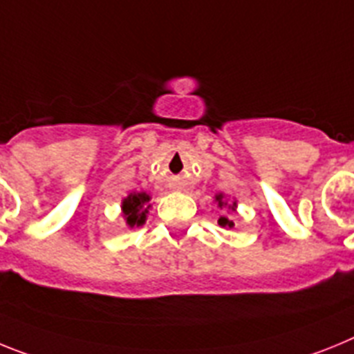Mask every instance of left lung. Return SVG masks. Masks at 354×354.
<instances>
[{
  "instance_id": "obj_1",
  "label": "left lung",
  "mask_w": 354,
  "mask_h": 354,
  "mask_svg": "<svg viewBox=\"0 0 354 354\" xmlns=\"http://www.w3.org/2000/svg\"><path fill=\"white\" fill-rule=\"evenodd\" d=\"M215 201H217V207L219 208H224L226 205H228V201L224 199V194L215 196ZM235 208H236V201H233L232 205H228V210L232 212V214L235 212ZM217 223H219V226H223V228H233V226H235V224H233V221L230 219V217H226V215H221Z\"/></svg>"
}]
</instances>
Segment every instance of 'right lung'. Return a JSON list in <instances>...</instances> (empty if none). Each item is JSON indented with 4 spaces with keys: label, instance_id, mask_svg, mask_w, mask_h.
I'll return each instance as SVG.
<instances>
[{
    "label": "right lung",
    "instance_id": "right-lung-1",
    "mask_svg": "<svg viewBox=\"0 0 354 354\" xmlns=\"http://www.w3.org/2000/svg\"><path fill=\"white\" fill-rule=\"evenodd\" d=\"M149 199H151V196L146 194V192H131L128 198L122 199V217L130 228L142 226L146 223L147 210L151 207Z\"/></svg>",
    "mask_w": 354,
    "mask_h": 354
}]
</instances>
